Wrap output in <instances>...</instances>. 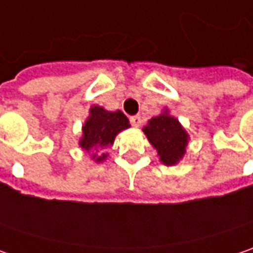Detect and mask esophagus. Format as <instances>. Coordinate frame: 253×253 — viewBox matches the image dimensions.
<instances>
[{"label": "esophagus", "mask_w": 253, "mask_h": 253, "mask_svg": "<svg viewBox=\"0 0 253 253\" xmlns=\"http://www.w3.org/2000/svg\"><path fill=\"white\" fill-rule=\"evenodd\" d=\"M130 123L134 127H140V125H141V117H140V116H133V117H130Z\"/></svg>", "instance_id": "34e87169"}]
</instances>
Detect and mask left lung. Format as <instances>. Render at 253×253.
<instances>
[{
	"label": "left lung",
	"mask_w": 253,
	"mask_h": 253,
	"mask_svg": "<svg viewBox=\"0 0 253 253\" xmlns=\"http://www.w3.org/2000/svg\"><path fill=\"white\" fill-rule=\"evenodd\" d=\"M143 131L150 144L157 150L160 161L164 166H175L185 156L190 134L178 119L170 115L167 107L159 116L151 117Z\"/></svg>",
	"instance_id": "1"
}]
</instances>
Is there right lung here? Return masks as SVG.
Returning a JSON list of instances; mask_svg holds the SVG:
<instances>
[{
	"label": "right lung",
	"mask_w": 253,
	"mask_h": 253,
	"mask_svg": "<svg viewBox=\"0 0 253 253\" xmlns=\"http://www.w3.org/2000/svg\"><path fill=\"white\" fill-rule=\"evenodd\" d=\"M128 127L130 122L123 112H110L102 106L93 105L89 109V116L82 126L79 147L86 151L94 163H102L109 156L103 150L112 147L116 136Z\"/></svg>",
	"instance_id": "add662e5"
}]
</instances>
